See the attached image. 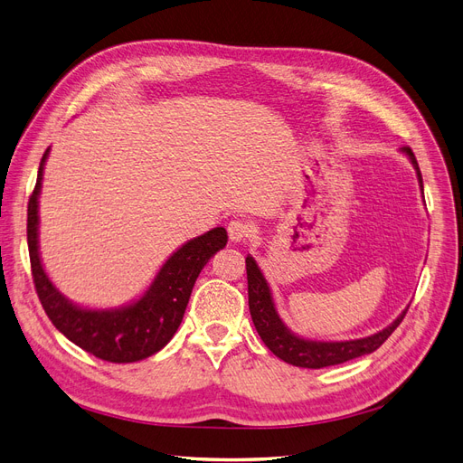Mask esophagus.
Wrapping results in <instances>:
<instances>
[{"label": "esophagus", "mask_w": 463, "mask_h": 463, "mask_svg": "<svg viewBox=\"0 0 463 463\" xmlns=\"http://www.w3.org/2000/svg\"><path fill=\"white\" fill-rule=\"evenodd\" d=\"M229 241L231 242H244L253 236V225L244 219H234L229 222Z\"/></svg>", "instance_id": "obj_1"}]
</instances>
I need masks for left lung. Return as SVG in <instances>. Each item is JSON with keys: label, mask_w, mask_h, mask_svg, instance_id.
<instances>
[{"label": "left lung", "mask_w": 463, "mask_h": 463, "mask_svg": "<svg viewBox=\"0 0 463 463\" xmlns=\"http://www.w3.org/2000/svg\"><path fill=\"white\" fill-rule=\"evenodd\" d=\"M412 164L416 165L420 184L423 188L421 174L418 167V160L414 156L412 148L404 146L402 148ZM246 272H248V303H250V315L253 320V326L261 335L263 344L275 353L279 358H282L284 363L294 364L299 368H324V366H334L347 363L351 358L363 356L368 353H373L378 347L383 345V341L397 330L402 318L406 317V311L387 326L385 330L373 334L370 337L363 339H353V341H309V339H301L289 332L277 309L275 303H272L270 298V289L267 286V280L263 279L261 270L258 263L253 261V258H246Z\"/></svg>", "instance_id": "8db88e82"}]
</instances>
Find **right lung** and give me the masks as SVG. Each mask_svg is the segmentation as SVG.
Returning a JSON list of instances; mask_svg holds the SVG:
<instances>
[{
	"label": "right lung",
	"mask_w": 463,
	"mask_h": 463,
	"mask_svg": "<svg viewBox=\"0 0 463 463\" xmlns=\"http://www.w3.org/2000/svg\"><path fill=\"white\" fill-rule=\"evenodd\" d=\"M45 150L38 181L28 200V251L32 279L42 307L53 326L68 339L100 361L137 363L167 345L183 320L188 298L203 265L215 251L227 246V231L212 229L179 248L160 269L146 294L118 311H90L72 305L51 284L38 251V196L42 188Z\"/></svg>",
	"instance_id": "1"
}]
</instances>
